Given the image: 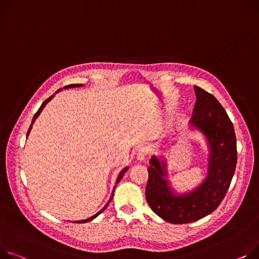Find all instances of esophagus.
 <instances>
[{
	"label": "esophagus",
	"mask_w": 259,
	"mask_h": 259,
	"mask_svg": "<svg viewBox=\"0 0 259 259\" xmlns=\"http://www.w3.org/2000/svg\"><path fill=\"white\" fill-rule=\"evenodd\" d=\"M148 153H149L148 149L145 148V147H142V148H140L139 150H137L136 157H137V159H139V160L144 161V160H146V157H147Z\"/></svg>",
	"instance_id": "1"
}]
</instances>
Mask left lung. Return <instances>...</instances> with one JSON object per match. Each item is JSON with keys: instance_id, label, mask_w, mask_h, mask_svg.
Wrapping results in <instances>:
<instances>
[{"instance_id": "8db88e82", "label": "left lung", "mask_w": 259, "mask_h": 259, "mask_svg": "<svg viewBox=\"0 0 259 259\" xmlns=\"http://www.w3.org/2000/svg\"><path fill=\"white\" fill-rule=\"evenodd\" d=\"M196 104L189 120L207 143V176L192 191L176 193L167 179L166 160L153 155L148 167L146 199L151 209L171 224H186L210 214L225 197L234 175L237 152L231 120L219 101L195 85Z\"/></svg>"}]
</instances>
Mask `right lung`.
<instances>
[{"mask_svg":"<svg viewBox=\"0 0 259 259\" xmlns=\"http://www.w3.org/2000/svg\"><path fill=\"white\" fill-rule=\"evenodd\" d=\"M81 86H83V84H70V85H67V86H64V90H67V89H74V88H81ZM60 91H62V89H60L59 91H57L55 94H57L58 92H60ZM54 98V95L53 96H51L49 99H47L44 103H42V104H41V106L39 107V109L37 110V112L35 113V114H34V116H33V119H32V123H31V125H30V128H29V130H28V132H27V137H28V135H29V133H30V131H31V129H32V126H33V124H34V122H35V119L38 117V115L40 114V112L42 111V109L45 108V106L48 104V103L52 100V99H53ZM128 166H126V167H124L122 170H120V173L118 174V176H117V179H116V182H115V184H117L119 181H120V179H122L123 178V176H124V174L126 173V171L128 170ZM115 186L116 185H114V188H115ZM114 188H113V192H114ZM113 192H112V194H111V197H110V199H109V201L107 202V204L104 206V207H103L99 212H97L96 214H94L93 217H91V218H89V219H86V220H81V221H76V223H88V222H90V221H92V220H94V219H96L100 213H102L103 211H104L105 209H106V207H107V206H108V204L110 203V201L112 200V197H113Z\"/></svg>","mask_w":259,"mask_h":259,"instance_id":"right-lung-1","label":"right lung"}]
</instances>
